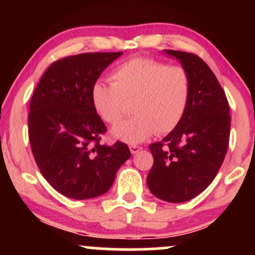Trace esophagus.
Here are the masks:
<instances>
[{
	"label": "esophagus",
	"instance_id": "obj_1",
	"mask_svg": "<svg viewBox=\"0 0 255 255\" xmlns=\"http://www.w3.org/2000/svg\"><path fill=\"white\" fill-rule=\"evenodd\" d=\"M141 146H137V145H130L129 146V150H130V152L133 154H135V153H137V152H139L140 150H141Z\"/></svg>",
	"mask_w": 255,
	"mask_h": 255
}]
</instances>
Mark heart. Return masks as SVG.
I'll return each instance as SVG.
<instances>
[{"mask_svg":"<svg viewBox=\"0 0 255 255\" xmlns=\"http://www.w3.org/2000/svg\"><path fill=\"white\" fill-rule=\"evenodd\" d=\"M111 84L95 81L91 102L99 118L115 125L127 113L131 102L135 115L116 125L113 136L128 144H139L154 131L166 134L182 120L191 97L188 72L148 57L130 58L110 74Z\"/></svg>","mask_w":255,"mask_h":255,"instance_id":"heart-1","label":"heart"}]
</instances>
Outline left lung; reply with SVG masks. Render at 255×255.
Returning a JSON list of instances; mask_svg holds the SVG:
<instances>
[{"label":"left lung","mask_w":255,"mask_h":255,"mask_svg":"<svg viewBox=\"0 0 255 255\" xmlns=\"http://www.w3.org/2000/svg\"><path fill=\"white\" fill-rule=\"evenodd\" d=\"M191 78L182 120L162 141L150 145L153 165L147 186L154 197L184 203L205 191L223 164L229 146V103L210 67L191 52L165 50Z\"/></svg>","instance_id":"8db88e82"}]
</instances>
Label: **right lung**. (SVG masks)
<instances>
[{
  "instance_id": "right-lung-1",
  "label": "right lung",
  "mask_w": 255,
  "mask_h": 255,
  "mask_svg": "<svg viewBox=\"0 0 255 255\" xmlns=\"http://www.w3.org/2000/svg\"><path fill=\"white\" fill-rule=\"evenodd\" d=\"M119 52H86L55 61L30 102L28 139L40 172L58 193L77 200L104 194L130 151L101 144L107 131L91 102V87Z\"/></svg>"
}]
</instances>
